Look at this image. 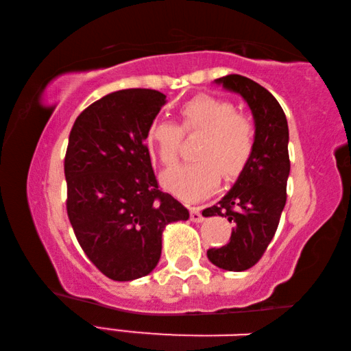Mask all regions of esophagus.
Wrapping results in <instances>:
<instances>
[{"instance_id":"34e87169","label":"esophagus","mask_w":351,"mask_h":351,"mask_svg":"<svg viewBox=\"0 0 351 351\" xmlns=\"http://www.w3.org/2000/svg\"><path fill=\"white\" fill-rule=\"evenodd\" d=\"M190 219H192L193 223H201V221H203L204 217L201 215L199 207H193V209L190 210Z\"/></svg>"}]
</instances>
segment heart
<instances>
[{
    "label": "heart",
    "instance_id": "1",
    "mask_svg": "<svg viewBox=\"0 0 351 351\" xmlns=\"http://www.w3.org/2000/svg\"><path fill=\"white\" fill-rule=\"evenodd\" d=\"M184 132H204L198 162L181 164L162 175V186L182 201L197 203L218 187L223 170L235 175L245 167L254 148V127L237 112L234 104L212 96H198L180 111ZM182 130L167 119H154L147 128V145L164 165L180 156Z\"/></svg>",
    "mask_w": 351,
    "mask_h": 351
}]
</instances>
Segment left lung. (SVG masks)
Here are the masks:
<instances>
[{"instance_id": "left-lung-1", "label": "left lung", "mask_w": 351, "mask_h": 351, "mask_svg": "<svg viewBox=\"0 0 351 351\" xmlns=\"http://www.w3.org/2000/svg\"><path fill=\"white\" fill-rule=\"evenodd\" d=\"M226 91L247 104L254 117L255 138L251 156L229 192L204 217H224L234 223L230 241L212 247L207 258L224 271H246L257 263L274 237L287 203L289 176L288 122L272 94L239 74L215 80Z\"/></svg>"}]
</instances>
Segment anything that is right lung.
<instances>
[{
    "mask_svg": "<svg viewBox=\"0 0 351 351\" xmlns=\"http://www.w3.org/2000/svg\"><path fill=\"white\" fill-rule=\"evenodd\" d=\"M167 104L154 90H121L91 104L69 134L66 209L77 241L111 280L130 282L156 268L165 226L189 210L158 189L147 128Z\"/></svg>",
    "mask_w": 351,
    "mask_h": 351,
    "instance_id": "1",
    "label": "right lung"
}]
</instances>
